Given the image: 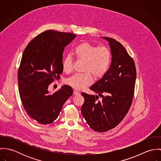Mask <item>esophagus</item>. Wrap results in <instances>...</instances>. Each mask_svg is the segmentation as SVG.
<instances>
[{
	"mask_svg": "<svg viewBox=\"0 0 161 161\" xmlns=\"http://www.w3.org/2000/svg\"><path fill=\"white\" fill-rule=\"evenodd\" d=\"M73 93H74V95H79V94H80L79 92V91H74Z\"/></svg>",
	"mask_w": 161,
	"mask_h": 161,
	"instance_id": "esophagus-1",
	"label": "esophagus"
}]
</instances>
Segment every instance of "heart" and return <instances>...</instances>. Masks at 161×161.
Returning <instances> with one entry per match:
<instances>
[{
	"instance_id": "b5f03b06",
	"label": "heart",
	"mask_w": 161,
	"mask_h": 161,
	"mask_svg": "<svg viewBox=\"0 0 161 161\" xmlns=\"http://www.w3.org/2000/svg\"><path fill=\"white\" fill-rule=\"evenodd\" d=\"M75 54L79 61L84 62L81 74H74L66 80V83L77 90H82L91 85L93 77L102 78L107 73L111 63V53L105 47H97L89 42L79 44L75 49ZM63 69L70 73L73 69V61L67 55L63 61Z\"/></svg>"
}]
</instances>
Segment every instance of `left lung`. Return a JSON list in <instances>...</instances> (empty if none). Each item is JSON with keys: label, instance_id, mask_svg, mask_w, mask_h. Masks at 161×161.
<instances>
[{"label": "left lung", "instance_id": "8db88e82", "mask_svg": "<svg viewBox=\"0 0 161 161\" xmlns=\"http://www.w3.org/2000/svg\"><path fill=\"white\" fill-rule=\"evenodd\" d=\"M103 38L108 42L110 47V67L90 87L96 95L81 93L84 98L82 115L91 128L100 133L115 128L127 114L133 101L136 78L135 62L125 48L115 39Z\"/></svg>", "mask_w": 161, "mask_h": 161}]
</instances>
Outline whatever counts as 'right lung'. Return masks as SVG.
Instances as JSON below:
<instances>
[{"mask_svg":"<svg viewBox=\"0 0 161 161\" xmlns=\"http://www.w3.org/2000/svg\"><path fill=\"white\" fill-rule=\"evenodd\" d=\"M75 37L70 33L47 30L32 40L23 51L18 71L19 93L28 115L40 124L53 123L72 95L69 86L52 93L48 86L60 78L63 51Z\"/></svg>","mask_w":161,"mask_h":161,"instance_id":"1","label":"right lung"}]
</instances>
